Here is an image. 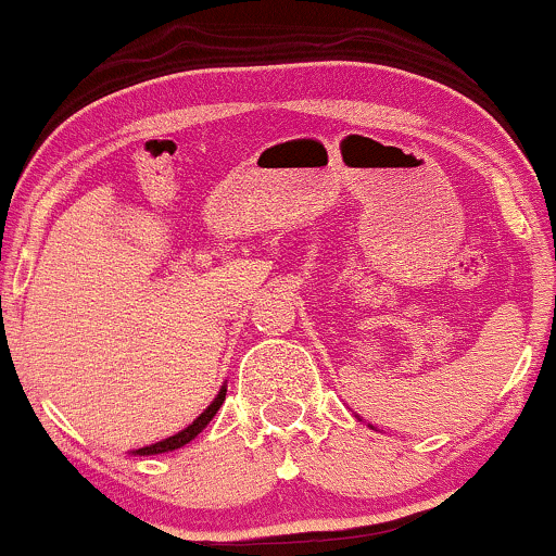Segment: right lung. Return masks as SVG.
<instances>
[{"instance_id": "obj_1", "label": "right lung", "mask_w": 556, "mask_h": 556, "mask_svg": "<svg viewBox=\"0 0 556 556\" xmlns=\"http://www.w3.org/2000/svg\"><path fill=\"white\" fill-rule=\"evenodd\" d=\"M225 393H227V388H219L217 399H214L212 404L206 406V409H204L202 414H199V417L193 419V422H191L189 427H186V430H180L178 434H173V438H165V440H160V443H155V445L139 447V451H137V456H155V453H168V451H176V447H184L186 443H191V440L197 438V434L202 432L204 427L212 422V417H214V414H217L219 406H223V401H225Z\"/></svg>"}]
</instances>
